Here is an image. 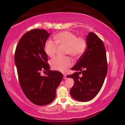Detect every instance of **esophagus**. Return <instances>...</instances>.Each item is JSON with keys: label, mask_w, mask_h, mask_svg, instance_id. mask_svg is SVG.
Listing matches in <instances>:
<instances>
[{"label": "esophagus", "mask_w": 125, "mask_h": 125, "mask_svg": "<svg viewBox=\"0 0 125 125\" xmlns=\"http://www.w3.org/2000/svg\"><path fill=\"white\" fill-rule=\"evenodd\" d=\"M63 78H64V80L66 79V74H64V77H63Z\"/></svg>", "instance_id": "1"}]
</instances>
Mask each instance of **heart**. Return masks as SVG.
I'll list each match as a JSON object with an SVG mask.
<instances>
[{
	"instance_id": "heart-1",
	"label": "heart",
	"mask_w": 125,
	"mask_h": 125,
	"mask_svg": "<svg viewBox=\"0 0 125 125\" xmlns=\"http://www.w3.org/2000/svg\"><path fill=\"white\" fill-rule=\"evenodd\" d=\"M54 39L59 45L66 46V54H69L73 58H78L84 53L87 47L86 40L83 37H78L69 31H62L54 35ZM57 44L52 40L46 42L44 46L45 53L49 57H53L57 51ZM73 62L68 57H57L52 59L51 65L53 69L64 72L72 65Z\"/></svg>"
}]
</instances>
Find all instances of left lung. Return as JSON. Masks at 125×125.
Returning a JSON list of instances; mask_svg holds the SVG:
<instances>
[{"instance_id":"obj_1","label":"left lung","mask_w":125,"mask_h":125,"mask_svg":"<svg viewBox=\"0 0 125 125\" xmlns=\"http://www.w3.org/2000/svg\"><path fill=\"white\" fill-rule=\"evenodd\" d=\"M87 48L68 75L73 78L74 85L70 90L71 96L78 101L86 102L96 96L101 89L107 72L106 49L102 41L93 32L87 35ZM81 74V77L79 74Z\"/></svg>"}]
</instances>
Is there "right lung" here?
<instances>
[{
  "label": "right lung",
  "mask_w": 125,
  "mask_h": 125,
  "mask_svg": "<svg viewBox=\"0 0 125 125\" xmlns=\"http://www.w3.org/2000/svg\"><path fill=\"white\" fill-rule=\"evenodd\" d=\"M50 36L45 30L33 29L20 39L15 53V63L19 81L29 100L37 105L50 104L56 97V90L63 75L57 71H51L44 46ZM42 71L47 72L42 76Z\"/></svg>",
  "instance_id": "right-lung-1"
}]
</instances>
